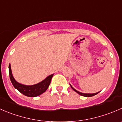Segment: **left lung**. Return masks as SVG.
I'll list each match as a JSON object with an SVG mask.
<instances>
[{
	"mask_svg": "<svg viewBox=\"0 0 122 122\" xmlns=\"http://www.w3.org/2000/svg\"><path fill=\"white\" fill-rule=\"evenodd\" d=\"M70 86H71V85H70ZM71 88L73 89L74 90V91H75V92H76L77 93V94H79V95H81V96H83V97H91L94 96V95H97V94H98V93L100 92H97V93H95V94H84V93L80 92H79V91H77V90H76L75 89L73 88V87H72L71 86Z\"/></svg>",
	"mask_w": 122,
	"mask_h": 122,
	"instance_id": "left-lung-1",
	"label": "left lung"
}]
</instances>
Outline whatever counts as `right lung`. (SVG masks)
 I'll return each instance as SVG.
<instances>
[{"mask_svg":"<svg viewBox=\"0 0 122 122\" xmlns=\"http://www.w3.org/2000/svg\"><path fill=\"white\" fill-rule=\"evenodd\" d=\"M9 74L10 81L14 87L18 90L21 94L27 97H35L39 96L45 92L48 88V86L51 83L52 77L54 76V74L49 76L43 81L36 84V85L27 86V85H24L19 83L14 79L12 74L10 64L9 65Z\"/></svg>","mask_w":122,"mask_h":122,"instance_id":"add662e5","label":"right lung"}]
</instances>
